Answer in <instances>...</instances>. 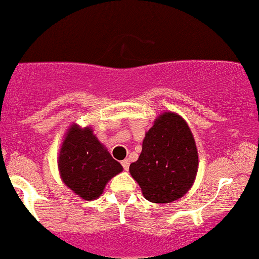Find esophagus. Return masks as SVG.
Segmentation results:
<instances>
[{
  "instance_id": "esophagus-1",
  "label": "esophagus",
  "mask_w": 259,
  "mask_h": 259,
  "mask_svg": "<svg viewBox=\"0 0 259 259\" xmlns=\"http://www.w3.org/2000/svg\"><path fill=\"white\" fill-rule=\"evenodd\" d=\"M122 163V166H123V168H124V170H128V168H130V159H123V161L121 162Z\"/></svg>"
}]
</instances>
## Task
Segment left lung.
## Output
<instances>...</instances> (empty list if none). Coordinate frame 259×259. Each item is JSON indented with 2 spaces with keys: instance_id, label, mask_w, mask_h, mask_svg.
I'll return each instance as SVG.
<instances>
[{
  "instance_id": "left-lung-1",
  "label": "left lung",
  "mask_w": 259,
  "mask_h": 259,
  "mask_svg": "<svg viewBox=\"0 0 259 259\" xmlns=\"http://www.w3.org/2000/svg\"><path fill=\"white\" fill-rule=\"evenodd\" d=\"M198 151L192 131L176 112H163L146 132L142 152L130 173L143 197L153 203H170L185 196L198 172Z\"/></svg>"
}]
</instances>
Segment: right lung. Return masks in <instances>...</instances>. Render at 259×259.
Here are the masks:
<instances>
[{
  "label": "right lung",
  "instance_id": "obj_1",
  "mask_svg": "<svg viewBox=\"0 0 259 259\" xmlns=\"http://www.w3.org/2000/svg\"><path fill=\"white\" fill-rule=\"evenodd\" d=\"M62 182L84 201L97 199L111 178L123 170L98 141L91 126L72 123L63 137L57 157Z\"/></svg>",
  "mask_w": 259,
  "mask_h": 259
}]
</instances>
